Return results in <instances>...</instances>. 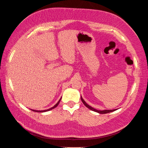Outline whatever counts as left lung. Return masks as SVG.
Wrapping results in <instances>:
<instances>
[{
    "mask_svg": "<svg viewBox=\"0 0 148 148\" xmlns=\"http://www.w3.org/2000/svg\"><path fill=\"white\" fill-rule=\"evenodd\" d=\"M81 101H82V102H83V103L86 105V107H87L88 108H89L90 110H92V111H95V112H98V113H99V114H107V113H109V112H113V111H116V110H103V111H98V110H95V108H92V107H91V106H90V105H88L86 102V101H84L83 99H82V97H81Z\"/></svg>",
    "mask_w": 148,
    "mask_h": 148,
    "instance_id": "obj_1",
    "label": "left lung"
}]
</instances>
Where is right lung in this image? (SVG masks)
Here are the masks:
<instances>
[{"label":"right lung","instance_id":"add662e5","mask_svg":"<svg viewBox=\"0 0 148 148\" xmlns=\"http://www.w3.org/2000/svg\"><path fill=\"white\" fill-rule=\"evenodd\" d=\"M61 98L60 99V100L58 101V102L54 105V107H51V108H50V109H48V110H43V111H37V110H31L32 111H34V112H46V111H50V110H53V109H54V108H56V107H57V105L59 104V102H60V100H61Z\"/></svg>","mask_w":148,"mask_h":148}]
</instances>
